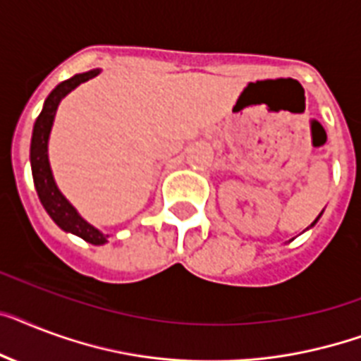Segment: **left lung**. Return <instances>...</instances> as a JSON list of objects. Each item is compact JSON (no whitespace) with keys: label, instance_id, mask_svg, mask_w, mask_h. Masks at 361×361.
Masks as SVG:
<instances>
[{"label":"left lung","instance_id":"1","mask_svg":"<svg viewBox=\"0 0 361 361\" xmlns=\"http://www.w3.org/2000/svg\"><path fill=\"white\" fill-rule=\"evenodd\" d=\"M319 216H321V215H319ZM319 216H317V219H315V221H313V222H312V226H313V224H315V222H317V221H319Z\"/></svg>","mask_w":361,"mask_h":361}]
</instances>
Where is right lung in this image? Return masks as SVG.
I'll list each match as a JSON object with an SVG mask.
<instances>
[{
  "instance_id": "obj_1",
  "label": "right lung",
  "mask_w": 361,
  "mask_h": 361,
  "mask_svg": "<svg viewBox=\"0 0 361 361\" xmlns=\"http://www.w3.org/2000/svg\"><path fill=\"white\" fill-rule=\"evenodd\" d=\"M98 74L99 68L89 70L85 74H75L74 78L59 83L44 102L42 111H40L33 126V137H31V172H33L35 189H37L44 209L48 211V215L54 219V222L61 230L70 231V233L81 237L90 245H104V243H107L109 235H104L102 231L96 230L92 224L85 221L83 216L75 211V207L64 198L63 192L59 190L54 174H51V166H49L48 140L61 99L68 92H72L78 85L96 78Z\"/></svg>"
}]
</instances>
